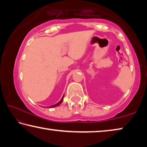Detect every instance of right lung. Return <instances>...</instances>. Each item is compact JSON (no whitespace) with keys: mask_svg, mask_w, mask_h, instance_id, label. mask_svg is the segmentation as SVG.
Here are the masks:
<instances>
[{"mask_svg":"<svg viewBox=\"0 0 147 147\" xmlns=\"http://www.w3.org/2000/svg\"><path fill=\"white\" fill-rule=\"evenodd\" d=\"M63 97H64V95L63 96V97L61 98V100H60V101L59 102H58V103L56 104H54V105H53V106H49V108H54V107H56V106H59V104H61V103L62 102H63Z\"/></svg>","mask_w":147,"mask_h":147,"instance_id":"right-lung-1","label":"right lung"}]
</instances>
